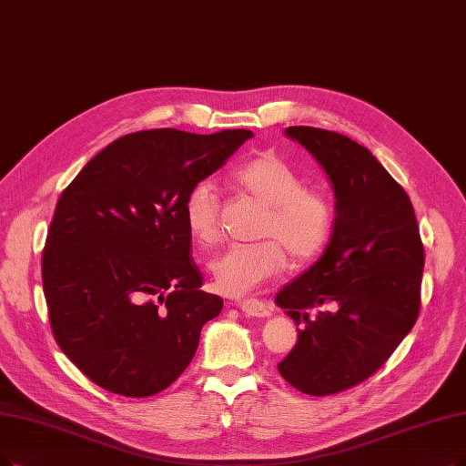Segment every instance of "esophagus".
I'll list each match as a JSON object with an SVG mask.
<instances>
[{"mask_svg":"<svg viewBox=\"0 0 466 466\" xmlns=\"http://www.w3.org/2000/svg\"><path fill=\"white\" fill-rule=\"evenodd\" d=\"M238 309L243 311L248 318H269L271 308L264 304L262 300H245L238 302Z\"/></svg>","mask_w":466,"mask_h":466,"instance_id":"1","label":"esophagus"}]
</instances>
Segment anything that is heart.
Returning <instances> with one entry per match:
<instances>
[{
    "label": "heart",
    "mask_w": 466,
    "mask_h": 466,
    "mask_svg": "<svg viewBox=\"0 0 466 466\" xmlns=\"http://www.w3.org/2000/svg\"><path fill=\"white\" fill-rule=\"evenodd\" d=\"M235 189L266 207L258 240L231 245L210 262V273L219 292L245 296L281 275L287 255L294 264L318 256L334 229L337 207L329 191L304 187V177L277 155H259L240 162L229 172ZM183 219L189 235L200 245L218 238V195L210 181L195 183L183 200Z\"/></svg>",
    "instance_id": "heart-1"
}]
</instances>
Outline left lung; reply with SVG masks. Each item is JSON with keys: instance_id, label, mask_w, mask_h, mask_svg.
Listing matches in <instances>:
<instances>
[{"instance_id": "obj_1", "label": "left lung", "mask_w": 466, "mask_h": 466, "mask_svg": "<svg viewBox=\"0 0 466 466\" xmlns=\"http://www.w3.org/2000/svg\"><path fill=\"white\" fill-rule=\"evenodd\" d=\"M285 134L325 168L337 221L323 256L275 298L304 323L277 369L300 392L330 396L377 373L413 329L424 247L411 200L369 148L309 126Z\"/></svg>"}]
</instances>
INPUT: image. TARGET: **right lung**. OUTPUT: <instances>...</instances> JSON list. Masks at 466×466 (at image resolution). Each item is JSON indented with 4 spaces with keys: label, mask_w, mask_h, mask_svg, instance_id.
Segmentation results:
<instances>
[{
    "label": "right lung",
    "mask_w": 466,
    "mask_h": 466,
    "mask_svg": "<svg viewBox=\"0 0 466 466\" xmlns=\"http://www.w3.org/2000/svg\"><path fill=\"white\" fill-rule=\"evenodd\" d=\"M252 136L127 134L61 193L42 256L44 294L55 340L91 382L147 398L191 363L223 300L200 290L183 200Z\"/></svg>",
    "instance_id": "obj_1"
}]
</instances>
